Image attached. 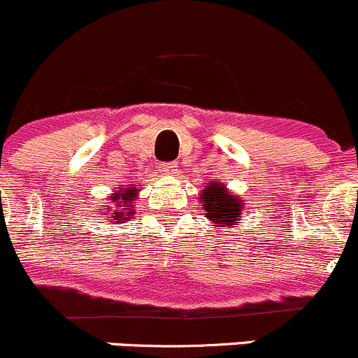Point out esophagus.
<instances>
[{
  "mask_svg": "<svg viewBox=\"0 0 358 358\" xmlns=\"http://www.w3.org/2000/svg\"><path fill=\"white\" fill-rule=\"evenodd\" d=\"M159 168H161L162 173H173V171H176L178 164H176V162H161V164H159Z\"/></svg>",
  "mask_w": 358,
  "mask_h": 358,
  "instance_id": "34e87169",
  "label": "esophagus"
}]
</instances>
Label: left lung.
Returning <instances> with one entry per match:
<instances>
[{
  "label": "left lung",
  "mask_w": 358,
  "mask_h": 358,
  "mask_svg": "<svg viewBox=\"0 0 358 358\" xmlns=\"http://www.w3.org/2000/svg\"><path fill=\"white\" fill-rule=\"evenodd\" d=\"M202 202L204 209L208 213V218L215 223V227L220 225H234L239 222L241 209L243 202L237 199L234 194L225 190V187L220 185L218 182H211L208 189L202 192Z\"/></svg>",
  "instance_id": "8db88e82"
}]
</instances>
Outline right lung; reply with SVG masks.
<instances>
[{
	"label": "right lung",
	"instance_id": "right-lung-1",
	"mask_svg": "<svg viewBox=\"0 0 358 358\" xmlns=\"http://www.w3.org/2000/svg\"><path fill=\"white\" fill-rule=\"evenodd\" d=\"M138 190V187H124V189L115 190V194H110V202H106L103 209H107L106 213L109 215L114 225L122 223V220L131 218V202L135 201V196Z\"/></svg>",
	"mask_w": 358,
	"mask_h": 358
}]
</instances>
